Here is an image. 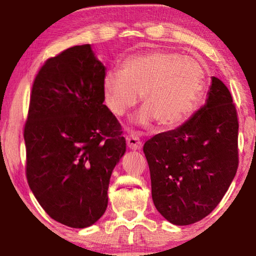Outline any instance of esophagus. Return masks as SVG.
<instances>
[{"label":"esophagus","instance_id":"1","mask_svg":"<svg viewBox=\"0 0 256 256\" xmlns=\"http://www.w3.org/2000/svg\"><path fill=\"white\" fill-rule=\"evenodd\" d=\"M126 144L130 149L138 150V149H141L142 142L140 141V138H138L136 136L131 134V136H126Z\"/></svg>","mask_w":256,"mask_h":256}]
</instances>
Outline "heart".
<instances>
[{
  "label": "heart",
  "instance_id": "obj_1",
  "mask_svg": "<svg viewBox=\"0 0 256 256\" xmlns=\"http://www.w3.org/2000/svg\"><path fill=\"white\" fill-rule=\"evenodd\" d=\"M206 73L198 60L176 52L151 50L124 60L118 72L102 79L104 102L112 115L122 116L141 96L138 122L156 120L162 128L185 122L204 92Z\"/></svg>",
  "mask_w": 256,
  "mask_h": 256
}]
</instances>
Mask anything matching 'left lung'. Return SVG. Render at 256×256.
I'll use <instances>...</instances> for the list:
<instances>
[{"mask_svg":"<svg viewBox=\"0 0 256 256\" xmlns=\"http://www.w3.org/2000/svg\"><path fill=\"white\" fill-rule=\"evenodd\" d=\"M144 152L164 219L186 226L211 214L238 168V116L224 82L212 76L204 106L180 128L151 138Z\"/></svg>","mask_w":256,"mask_h":256,"instance_id":"left-lung-1","label":"left lung"}]
</instances>
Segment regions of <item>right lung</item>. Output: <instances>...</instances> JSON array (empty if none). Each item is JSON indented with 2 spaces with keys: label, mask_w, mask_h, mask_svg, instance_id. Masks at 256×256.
Masks as SVG:
<instances>
[{
  "label": "right lung",
  "mask_w": 256,
  "mask_h": 256,
  "mask_svg": "<svg viewBox=\"0 0 256 256\" xmlns=\"http://www.w3.org/2000/svg\"><path fill=\"white\" fill-rule=\"evenodd\" d=\"M105 66L89 44L50 58L34 78L24 128L26 176L52 219L72 228L104 214L115 164L126 149L104 105Z\"/></svg>",
  "instance_id": "right-lung-1"
}]
</instances>
